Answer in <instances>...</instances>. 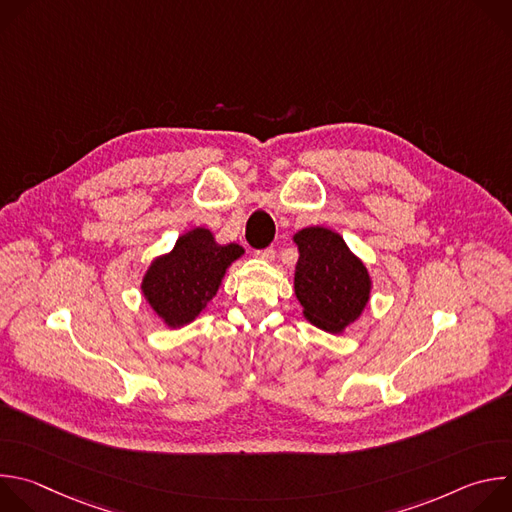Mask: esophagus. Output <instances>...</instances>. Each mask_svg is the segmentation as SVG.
Instances as JSON below:
<instances>
[{
	"label": "esophagus",
	"instance_id": "34e87169",
	"mask_svg": "<svg viewBox=\"0 0 512 512\" xmlns=\"http://www.w3.org/2000/svg\"><path fill=\"white\" fill-rule=\"evenodd\" d=\"M255 255H257L259 259H263V261H273V259H275V249H273V247H267V249L257 251Z\"/></svg>",
	"mask_w": 512,
	"mask_h": 512
}]
</instances>
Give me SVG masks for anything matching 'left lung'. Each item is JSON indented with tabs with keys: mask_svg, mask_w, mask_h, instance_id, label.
Listing matches in <instances>:
<instances>
[{
	"mask_svg": "<svg viewBox=\"0 0 512 512\" xmlns=\"http://www.w3.org/2000/svg\"><path fill=\"white\" fill-rule=\"evenodd\" d=\"M294 243L300 251L294 289L304 318L326 332H344L369 304L373 283L367 267L326 227H306Z\"/></svg>",
	"mask_w": 512,
	"mask_h": 512,
	"instance_id": "1",
	"label": "left lung"
}]
</instances>
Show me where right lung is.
I'll return each mask as SVG.
<instances>
[{
	"mask_svg": "<svg viewBox=\"0 0 512 512\" xmlns=\"http://www.w3.org/2000/svg\"><path fill=\"white\" fill-rule=\"evenodd\" d=\"M243 253L241 245H218L208 229L196 227L184 233L170 253L152 261L141 294L166 326L182 328L216 296L227 269Z\"/></svg>",
	"mask_w": 512,
	"mask_h": 512,
	"instance_id": "add662e5",
	"label": "right lung"
}]
</instances>
